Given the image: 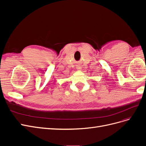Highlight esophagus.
Instances as JSON below:
<instances>
[{
	"instance_id": "esophagus-1",
	"label": "esophagus",
	"mask_w": 146,
	"mask_h": 146,
	"mask_svg": "<svg viewBox=\"0 0 146 146\" xmlns=\"http://www.w3.org/2000/svg\"><path fill=\"white\" fill-rule=\"evenodd\" d=\"M80 68V67H78V68Z\"/></svg>"
}]
</instances>
